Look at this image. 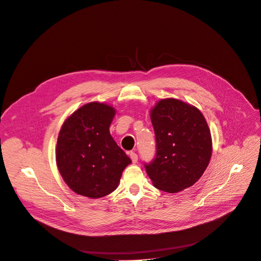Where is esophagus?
Segmentation results:
<instances>
[{
  "label": "esophagus",
  "instance_id": "esophagus-1",
  "mask_svg": "<svg viewBox=\"0 0 261 261\" xmlns=\"http://www.w3.org/2000/svg\"><path fill=\"white\" fill-rule=\"evenodd\" d=\"M129 156H130L132 162H133L134 164H136V163L138 162V155H137V153H135V152H130V153H129Z\"/></svg>",
  "mask_w": 261,
  "mask_h": 261
}]
</instances>
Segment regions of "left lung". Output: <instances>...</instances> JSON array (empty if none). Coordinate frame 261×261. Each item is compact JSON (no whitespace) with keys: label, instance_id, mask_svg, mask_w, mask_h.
<instances>
[{"label":"left lung","instance_id":"left-lung-1","mask_svg":"<svg viewBox=\"0 0 261 261\" xmlns=\"http://www.w3.org/2000/svg\"><path fill=\"white\" fill-rule=\"evenodd\" d=\"M150 118L156 154L145 169L153 186L167 193L192 187L204 173L213 152L204 116L190 103L165 98L150 110Z\"/></svg>","mask_w":261,"mask_h":261}]
</instances>
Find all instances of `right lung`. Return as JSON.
Segmentation results:
<instances>
[{
  "label": "right lung",
  "instance_id": "add662e5",
  "mask_svg": "<svg viewBox=\"0 0 261 261\" xmlns=\"http://www.w3.org/2000/svg\"><path fill=\"white\" fill-rule=\"evenodd\" d=\"M115 109L93 101L64 121L57 140L56 162L66 185L76 194L101 198L118 187L132 163L110 134Z\"/></svg>",
  "mask_w": 261,
  "mask_h": 261
}]
</instances>
